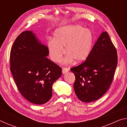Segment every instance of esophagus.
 Wrapping results in <instances>:
<instances>
[{
	"label": "esophagus",
	"instance_id": "34e87169",
	"mask_svg": "<svg viewBox=\"0 0 127 127\" xmlns=\"http://www.w3.org/2000/svg\"><path fill=\"white\" fill-rule=\"evenodd\" d=\"M68 71H69V69L67 68L63 67V68H62V73H63V74L66 73L68 72Z\"/></svg>",
	"mask_w": 127,
	"mask_h": 127
}]
</instances>
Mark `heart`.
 Here are the masks:
<instances>
[{"instance_id":"obj_1","label":"heart","mask_w":127,"mask_h":127,"mask_svg":"<svg viewBox=\"0 0 127 127\" xmlns=\"http://www.w3.org/2000/svg\"><path fill=\"white\" fill-rule=\"evenodd\" d=\"M94 36L90 30L81 26L61 28L55 33V40L48 42L51 59L59 62L65 52L67 55L64 63H69L74 60L76 63L85 61L91 51Z\"/></svg>"}]
</instances>
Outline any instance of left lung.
Here are the masks:
<instances>
[{
  "label": "left lung",
  "mask_w": 127,
  "mask_h": 127,
  "mask_svg": "<svg viewBox=\"0 0 127 127\" xmlns=\"http://www.w3.org/2000/svg\"><path fill=\"white\" fill-rule=\"evenodd\" d=\"M118 63L115 47L107 32L101 34L86 61L70 68L74 73L77 97L90 102L106 93L112 83Z\"/></svg>",
  "instance_id": "8db88e82"
}]
</instances>
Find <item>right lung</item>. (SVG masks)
Masks as SVG:
<instances>
[{
	"instance_id": "add662e5",
	"label": "right lung",
	"mask_w": 127,
	"mask_h": 127,
	"mask_svg": "<svg viewBox=\"0 0 127 127\" xmlns=\"http://www.w3.org/2000/svg\"><path fill=\"white\" fill-rule=\"evenodd\" d=\"M49 49L31 31H23L13 44L10 69L19 91L30 102L44 104L52 96L53 83L62 68L47 58Z\"/></svg>"
}]
</instances>
